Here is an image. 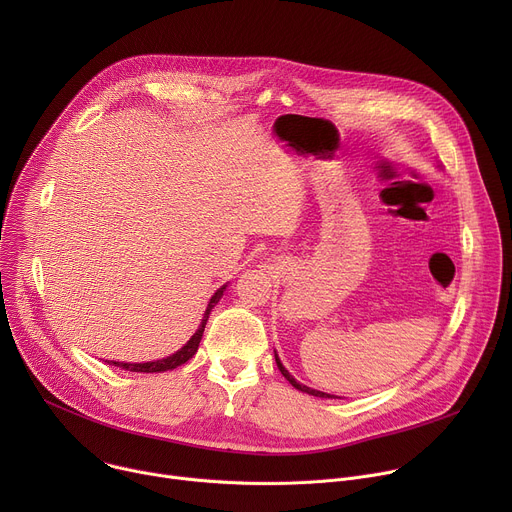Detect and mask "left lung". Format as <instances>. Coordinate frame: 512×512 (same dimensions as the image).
<instances>
[{
    "label": "left lung",
    "instance_id": "obj_1",
    "mask_svg": "<svg viewBox=\"0 0 512 512\" xmlns=\"http://www.w3.org/2000/svg\"><path fill=\"white\" fill-rule=\"evenodd\" d=\"M275 362H277V369L281 371V375L291 383V385H294L298 391H302V393H308V395H314V397H324V399H332L334 395H328V393H322V391H316V389H310V387H306V385H302V383H298L294 377H291L287 371H285V367H283V364H281V360L277 358V354H275Z\"/></svg>",
    "mask_w": 512,
    "mask_h": 512
}]
</instances>
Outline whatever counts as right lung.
Instances as JSON below:
<instances>
[{
	"instance_id": "obj_1",
	"label": "right lung",
	"mask_w": 512,
	"mask_h": 512,
	"mask_svg": "<svg viewBox=\"0 0 512 512\" xmlns=\"http://www.w3.org/2000/svg\"><path fill=\"white\" fill-rule=\"evenodd\" d=\"M227 289V285H223V287H218L216 289V294L210 298V302H208V308H206V312H204V318H202V322H200V328L194 332V336L178 350V352H174V354H170V356H166V358H162V360H150V362H115V360H111V364H115V367H119V369H125V371H131V373H164V371H172V369H176V367H180V364H184V362H188L194 354H196V350H198V344H200V340H202V332H204V326H206V320H208V314H210V310L218 304V300L223 298V291Z\"/></svg>"
}]
</instances>
